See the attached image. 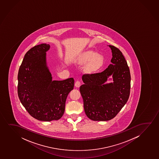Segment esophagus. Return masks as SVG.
Masks as SVG:
<instances>
[{
    "label": "esophagus",
    "mask_w": 159,
    "mask_h": 159,
    "mask_svg": "<svg viewBox=\"0 0 159 159\" xmlns=\"http://www.w3.org/2000/svg\"><path fill=\"white\" fill-rule=\"evenodd\" d=\"M81 83L79 81H76L75 83V86L76 87H79L80 86Z\"/></svg>",
    "instance_id": "obj_1"
}]
</instances>
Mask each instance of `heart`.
<instances>
[{"instance_id": "1", "label": "heart", "mask_w": 159, "mask_h": 159, "mask_svg": "<svg viewBox=\"0 0 159 159\" xmlns=\"http://www.w3.org/2000/svg\"><path fill=\"white\" fill-rule=\"evenodd\" d=\"M76 62L81 65H87L86 70L89 73H94L100 70L104 64L102 55L91 50L83 52L76 59Z\"/></svg>"}]
</instances>
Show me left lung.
I'll return each mask as SVG.
<instances>
[{
  "instance_id": "8db88e82",
  "label": "left lung",
  "mask_w": 159,
  "mask_h": 159,
  "mask_svg": "<svg viewBox=\"0 0 159 159\" xmlns=\"http://www.w3.org/2000/svg\"><path fill=\"white\" fill-rule=\"evenodd\" d=\"M112 57L106 70L96 74H85L80 87L85 113L94 121H107L117 115L128 100L131 76L122 52L109 45ZM111 76L112 78L109 77ZM108 80L113 81L107 83Z\"/></svg>"
}]
</instances>
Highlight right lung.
Segmentation results:
<instances>
[{
	"instance_id": "add662e5",
	"label": "right lung",
	"mask_w": 159,
	"mask_h": 159,
	"mask_svg": "<svg viewBox=\"0 0 159 159\" xmlns=\"http://www.w3.org/2000/svg\"><path fill=\"white\" fill-rule=\"evenodd\" d=\"M50 45L42 43L31 48L24 55L18 74V95L33 117L44 122L60 119L68 94L74 88L73 78L52 80L46 52Z\"/></svg>"
}]
</instances>
